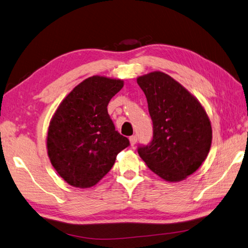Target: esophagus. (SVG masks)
I'll return each instance as SVG.
<instances>
[{"mask_svg": "<svg viewBox=\"0 0 248 248\" xmlns=\"http://www.w3.org/2000/svg\"><path fill=\"white\" fill-rule=\"evenodd\" d=\"M129 141H130V145L134 146L137 143V136H131L129 137Z\"/></svg>", "mask_w": 248, "mask_h": 248, "instance_id": "34e87169", "label": "esophagus"}]
</instances>
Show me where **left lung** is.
Listing matches in <instances>:
<instances>
[{
  "instance_id": "left-lung-1",
  "label": "left lung",
  "mask_w": 248,
  "mask_h": 248,
  "mask_svg": "<svg viewBox=\"0 0 248 248\" xmlns=\"http://www.w3.org/2000/svg\"><path fill=\"white\" fill-rule=\"evenodd\" d=\"M153 121V138L138 154L154 173L168 181L193 174L210 151V120L201 103L162 72L138 78Z\"/></svg>"
}]
</instances>
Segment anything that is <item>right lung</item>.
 Returning a JSON list of instances; mask_svg holds the SVG:
<instances>
[{
    "mask_svg": "<svg viewBox=\"0 0 248 248\" xmlns=\"http://www.w3.org/2000/svg\"><path fill=\"white\" fill-rule=\"evenodd\" d=\"M123 85L121 79L92 76L76 86L55 112L47 131V154L69 185H96L111 170L118 154L129 146L107 110Z\"/></svg>",
    "mask_w": 248,
    "mask_h": 248,
    "instance_id": "right-lung-1",
    "label": "right lung"
}]
</instances>
